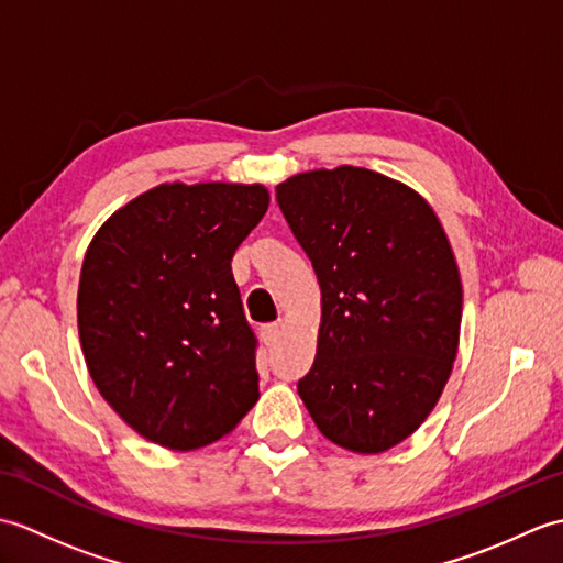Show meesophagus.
Returning a JSON list of instances; mask_svg holds the SVG:
<instances>
[{"label": "esophagus", "mask_w": 563, "mask_h": 563, "mask_svg": "<svg viewBox=\"0 0 563 563\" xmlns=\"http://www.w3.org/2000/svg\"><path fill=\"white\" fill-rule=\"evenodd\" d=\"M283 329H285V321H273V324H266L261 329L263 339H266V343H275L280 336H283Z\"/></svg>", "instance_id": "obj_1"}]
</instances>
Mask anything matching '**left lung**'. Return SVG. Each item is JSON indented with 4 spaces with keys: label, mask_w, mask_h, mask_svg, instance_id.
Here are the masks:
<instances>
[{
    "label": "left lung",
    "mask_w": 563,
    "mask_h": 563,
    "mask_svg": "<svg viewBox=\"0 0 563 563\" xmlns=\"http://www.w3.org/2000/svg\"><path fill=\"white\" fill-rule=\"evenodd\" d=\"M321 288L317 357L297 382L317 428L375 454L433 411L460 343L462 283L433 208L361 166L275 188Z\"/></svg>",
    "instance_id": "obj_1"
}]
</instances>
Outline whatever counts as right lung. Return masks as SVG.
<instances>
[{
	"label": "right lung",
	"instance_id": "1",
	"mask_svg": "<svg viewBox=\"0 0 563 563\" xmlns=\"http://www.w3.org/2000/svg\"><path fill=\"white\" fill-rule=\"evenodd\" d=\"M254 184H164L111 214L84 256V361L142 438L196 450L258 399L256 333L232 256L268 210Z\"/></svg>",
	"mask_w": 563,
	"mask_h": 563
}]
</instances>
